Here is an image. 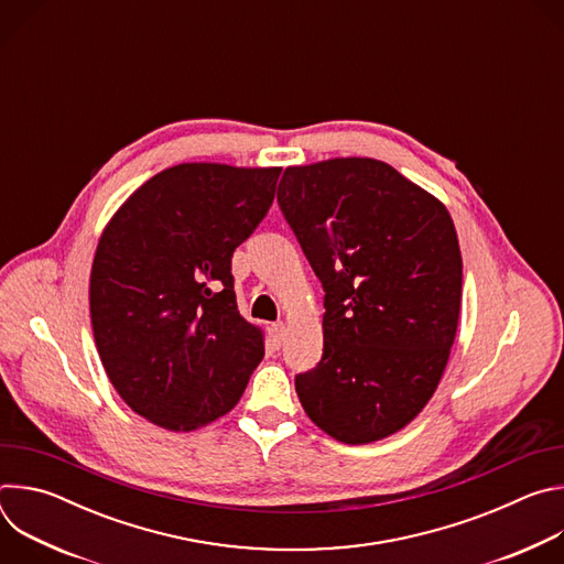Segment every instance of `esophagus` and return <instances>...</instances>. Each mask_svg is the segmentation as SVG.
Listing matches in <instances>:
<instances>
[{
	"instance_id": "34e87169",
	"label": "esophagus",
	"mask_w": 564,
	"mask_h": 564,
	"mask_svg": "<svg viewBox=\"0 0 564 564\" xmlns=\"http://www.w3.org/2000/svg\"><path fill=\"white\" fill-rule=\"evenodd\" d=\"M283 339H285V324H283V321H276V324H272V328H270L272 348H281Z\"/></svg>"
}]
</instances>
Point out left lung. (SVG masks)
<instances>
[{
    "label": "left lung",
    "instance_id": "1",
    "mask_svg": "<svg viewBox=\"0 0 564 564\" xmlns=\"http://www.w3.org/2000/svg\"><path fill=\"white\" fill-rule=\"evenodd\" d=\"M324 285V355L294 386L307 417L344 444L411 424L455 341L462 254L446 207L372 158L288 167L276 192Z\"/></svg>",
    "mask_w": 564,
    "mask_h": 564
}]
</instances>
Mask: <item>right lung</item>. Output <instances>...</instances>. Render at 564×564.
<instances>
[{"mask_svg":"<svg viewBox=\"0 0 564 564\" xmlns=\"http://www.w3.org/2000/svg\"><path fill=\"white\" fill-rule=\"evenodd\" d=\"M281 170L185 163L116 212L91 268V326L124 404L194 431L229 413L265 348L240 316L231 257L265 218Z\"/></svg>","mask_w":564,"mask_h":564,"instance_id":"right-lung-1","label":"right lung"}]
</instances>
